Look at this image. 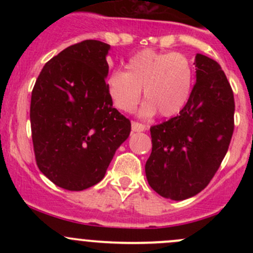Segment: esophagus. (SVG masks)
<instances>
[{
  "label": "esophagus",
  "mask_w": 253,
  "mask_h": 253,
  "mask_svg": "<svg viewBox=\"0 0 253 253\" xmlns=\"http://www.w3.org/2000/svg\"><path fill=\"white\" fill-rule=\"evenodd\" d=\"M147 128L144 124H141V122L132 121V131L133 132H142Z\"/></svg>",
  "instance_id": "1"
}]
</instances>
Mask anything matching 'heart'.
<instances>
[{
	"label": "heart",
	"mask_w": 253,
	"mask_h": 253,
	"mask_svg": "<svg viewBox=\"0 0 253 253\" xmlns=\"http://www.w3.org/2000/svg\"><path fill=\"white\" fill-rule=\"evenodd\" d=\"M126 68L127 72L115 71L106 82L109 95L119 110H133L141 99V89L147 99L143 115L159 111L160 116H175L190 100L195 70L183 53L145 48L129 58Z\"/></svg>",
	"instance_id": "1"
}]
</instances>
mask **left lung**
I'll list each match as a JSON object with an SVG mask.
<instances>
[{"label": "left lung", "mask_w": 253, "mask_h": 253, "mask_svg": "<svg viewBox=\"0 0 253 253\" xmlns=\"http://www.w3.org/2000/svg\"><path fill=\"white\" fill-rule=\"evenodd\" d=\"M197 82L177 116L150 127L152 153L145 163L150 187L182 201L205 190L218 171L234 132L235 101L216 61L197 53Z\"/></svg>", "instance_id": "1"}]
</instances>
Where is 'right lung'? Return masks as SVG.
I'll return each mask as SVG.
<instances>
[{
    "mask_svg": "<svg viewBox=\"0 0 253 253\" xmlns=\"http://www.w3.org/2000/svg\"><path fill=\"white\" fill-rule=\"evenodd\" d=\"M110 45L84 40L45 63L32 91L38 168L55 185L83 191L103 180L131 121L112 106L105 77Z\"/></svg>",
    "mask_w": 253,
    "mask_h": 253,
    "instance_id": "right-lung-1",
    "label": "right lung"
}]
</instances>
